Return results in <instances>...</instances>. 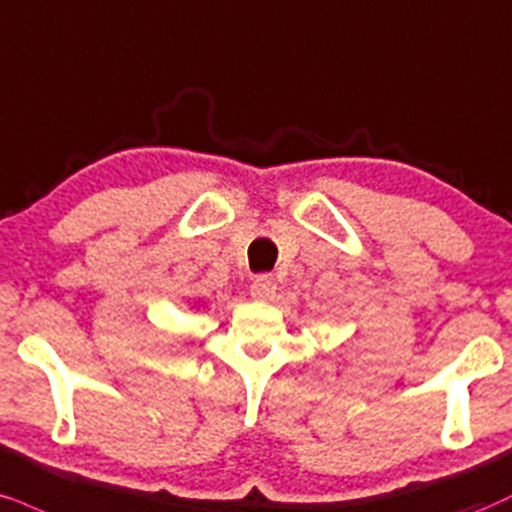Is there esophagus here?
<instances>
[{"mask_svg": "<svg viewBox=\"0 0 512 512\" xmlns=\"http://www.w3.org/2000/svg\"><path fill=\"white\" fill-rule=\"evenodd\" d=\"M274 293H276V281H274V276L260 274V276H255V279H252V283H250V295H252V298H255V300H272Z\"/></svg>", "mask_w": 512, "mask_h": 512, "instance_id": "34e87169", "label": "esophagus"}]
</instances>
